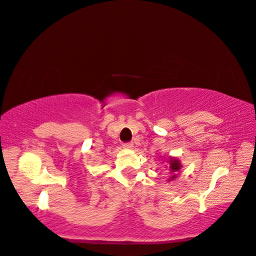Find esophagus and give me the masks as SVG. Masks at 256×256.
<instances>
[{
    "label": "esophagus",
    "mask_w": 256,
    "mask_h": 256,
    "mask_svg": "<svg viewBox=\"0 0 256 256\" xmlns=\"http://www.w3.org/2000/svg\"><path fill=\"white\" fill-rule=\"evenodd\" d=\"M123 148H124L125 150H132V148H134V145H133V143H125V144L123 145Z\"/></svg>",
    "instance_id": "1"
}]
</instances>
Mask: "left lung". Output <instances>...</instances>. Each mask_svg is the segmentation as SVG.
I'll list each match as a JSON object with an SVG mask.
<instances>
[{
    "label": "left lung",
    "instance_id": "8db88e82",
    "mask_svg": "<svg viewBox=\"0 0 256 256\" xmlns=\"http://www.w3.org/2000/svg\"><path fill=\"white\" fill-rule=\"evenodd\" d=\"M162 158H164V157H162ZM166 160H167L166 162L168 164L166 167L168 168V172H170V175L168 177L167 182H172L178 177V174L182 167V162L178 158H176V157H170V156L168 157Z\"/></svg>",
    "mask_w": 256,
    "mask_h": 256
}]
</instances>
